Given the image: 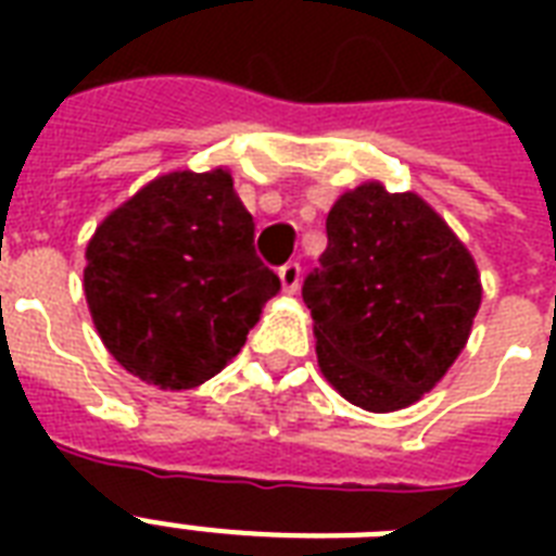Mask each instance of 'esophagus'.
<instances>
[{
    "label": "esophagus",
    "instance_id": "esophagus-1",
    "mask_svg": "<svg viewBox=\"0 0 556 556\" xmlns=\"http://www.w3.org/2000/svg\"><path fill=\"white\" fill-rule=\"evenodd\" d=\"M279 282H282V294H296L300 288V265L296 262H288L279 268Z\"/></svg>",
    "mask_w": 556,
    "mask_h": 556
}]
</instances>
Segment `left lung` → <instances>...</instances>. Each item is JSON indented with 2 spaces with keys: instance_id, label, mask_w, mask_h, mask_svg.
Returning a JSON list of instances; mask_svg holds the SVG:
<instances>
[{
  "instance_id": "1",
  "label": "left lung",
  "mask_w": 556,
  "mask_h": 556,
  "mask_svg": "<svg viewBox=\"0 0 556 556\" xmlns=\"http://www.w3.org/2000/svg\"><path fill=\"white\" fill-rule=\"evenodd\" d=\"M326 233L303 282L323 378L361 409H404L462 355L482 305L479 268L418 192L380 181L343 192Z\"/></svg>"
}]
</instances>
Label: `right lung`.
Listing matches in <instances>:
<instances>
[{
	"label": "right lung",
	"instance_id": "obj_1",
	"mask_svg": "<svg viewBox=\"0 0 556 556\" xmlns=\"http://www.w3.org/2000/svg\"><path fill=\"white\" fill-rule=\"evenodd\" d=\"M83 291L103 346L159 389H192L242 352L279 291L225 167L152 178L98 225Z\"/></svg>",
	"mask_w": 556,
	"mask_h": 556
}]
</instances>
